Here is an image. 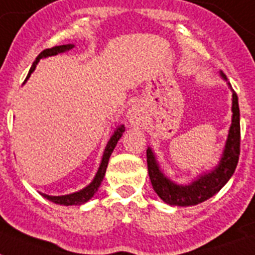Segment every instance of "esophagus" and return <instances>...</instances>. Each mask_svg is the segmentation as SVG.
Listing matches in <instances>:
<instances>
[{
	"label": "esophagus",
	"mask_w": 255,
	"mask_h": 255,
	"mask_svg": "<svg viewBox=\"0 0 255 255\" xmlns=\"http://www.w3.org/2000/svg\"><path fill=\"white\" fill-rule=\"evenodd\" d=\"M127 118H128V122H129L131 124H133V126L140 124V122L142 121L141 110L136 106L132 107V109H129V111L127 113Z\"/></svg>",
	"instance_id": "1"
}]
</instances>
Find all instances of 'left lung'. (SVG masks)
<instances>
[{"label": "left lung", "mask_w": 255, "mask_h": 255, "mask_svg": "<svg viewBox=\"0 0 255 255\" xmlns=\"http://www.w3.org/2000/svg\"><path fill=\"white\" fill-rule=\"evenodd\" d=\"M224 80V74L221 73ZM231 86V84H228ZM232 89V86H231ZM233 92V90H232ZM232 124L229 128L228 138L225 142L224 152L221 160L214 170L202 174L190 185H177L169 178L165 177L160 166L156 161L152 149H146V162H148V173L154 191L161 199L170 206H196L204 200L210 199L211 196L220 191L224 185L231 179L239 163L240 157V141H241V132H240V109L239 97L233 92L232 94Z\"/></svg>", "instance_id": "left-lung-1"}]
</instances>
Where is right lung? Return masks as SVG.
Wrapping results in <instances>:
<instances>
[{
    "label": "right lung",
    "instance_id": "right-lung-1",
    "mask_svg": "<svg viewBox=\"0 0 255 255\" xmlns=\"http://www.w3.org/2000/svg\"><path fill=\"white\" fill-rule=\"evenodd\" d=\"M73 44H64V45H56V47H52V48H47L44 51H41L39 53V56L36 57V60L32 64V67L30 68V72L27 74V78L30 77L31 73L34 72L35 68H36V64L39 63V60L43 59V57H48V56H55L57 53L65 52V51H69V49L73 48ZM26 78V80H27ZM124 132V126H121V127L117 128V131L114 132V134L111 136V138L107 142L106 149H105V152H103V157L102 161H101V165H99V169L97 171V174H95L94 179L89 186H86L85 188L80 190L77 192H73V194H69V195H61V196H51L47 195V194H41V195L44 196L45 199H48L49 202H53L56 204H61V206H80V204H84V203L88 202L89 199H92L94 194L98 191L99 186L102 183L103 177H105V173H106L107 165H109V160L110 156H111V153H113L114 148L117 146L118 141H119V138L122 137V134Z\"/></svg>",
    "mask_w": 255,
    "mask_h": 255
}]
</instances>
